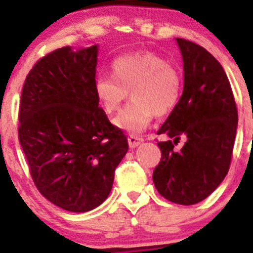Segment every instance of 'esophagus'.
I'll return each instance as SVG.
<instances>
[{"mask_svg": "<svg viewBox=\"0 0 253 253\" xmlns=\"http://www.w3.org/2000/svg\"><path fill=\"white\" fill-rule=\"evenodd\" d=\"M127 141H128L129 148H132V149H133V148L138 147L139 144H142L143 138H141V137H137V136H133V134H131V136H128Z\"/></svg>", "mask_w": 253, "mask_h": 253, "instance_id": "obj_1", "label": "esophagus"}]
</instances>
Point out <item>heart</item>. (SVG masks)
Here are the masks:
<instances>
[{
	"label": "heart",
	"instance_id": "obj_1",
	"mask_svg": "<svg viewBox=\"0 0 253 253\" xmlns=\"http://www.w3.org/2000/svg\"><path fill=\"white\" fill-rule=\"evenodd\" d=\"M112 76H100L94 84L96 99L106 114L120 109L131 91L129 103L114 120L120 129L142 133L154 116L175 110L182 94V77L177 68L148 51L129 53L112 62Z\"/></svg>",
	"mask_w": 253,
	"mask_h": 253
}]
</instances>
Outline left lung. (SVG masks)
Segmentation results:
<instances>
[{
  "instance_id": "obj_1",
  "label": "left lung",
  "mask_w": 253,
  "mask_h": 253,
  "mask_svg": "<svg viewBox=\"0 0 253 253\" xmlns=\"http://www.w3.org/2000/svg\"><path fill=\"white\" fill-rule=\"evenodd\" d=\"M183 62V91L158 134L162 160L153 172L158 192L191 206L216 190L229 171L237 128V109L220 63L205 47L176 38ZM185 144L175 151L179 137Z\"/></svg>"
}]
</instances>
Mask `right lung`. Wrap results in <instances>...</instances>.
<instances>
[{"instance_id":"obj_1","label":"right lung","mask_w":253,"mask_h":253,"mask_svg":"<svg viewBox=\"0 0 253 253\" xmlns=\"http://www.w3.org/2000/svg\"><path fill=\"white\" fill-rule=\"evenodd\" d=\"M99 45L52 51L27 76L19 137L30 175L45 198L84 213L108 198L128 150L121 129L99 108L94 84Z\"/></svg>"}]
</instances>
